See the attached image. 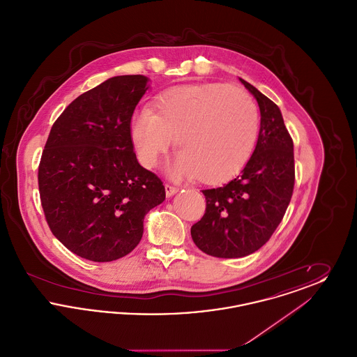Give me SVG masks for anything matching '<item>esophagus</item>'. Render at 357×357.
<instances>
[{
	"instance_id": "obj_1",
	"label": "esophagus",
	"mask_w": 357,
	"mask_h": 357,
	"mask_svg": "<svg viewBox=\"0 0 357 357\" xmlns=\"http://www.w3.org/2000/svg\"><path fill=\"white\" fill-rule=\"evenodd\" d=\"M165 190H166V195H167L169 198L172 197L174 194H176V192H178V187L171 186L169 183H166V185H165Z\"/></svg>"
}]
</instances>
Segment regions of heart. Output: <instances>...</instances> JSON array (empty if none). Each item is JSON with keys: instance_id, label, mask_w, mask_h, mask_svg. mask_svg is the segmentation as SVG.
<instances>
[{"instance_id": "obj_1", "label": "heart", "mask_w": 357, "mask_h": 357, "mask_svg": "<svg viewBox=\"0 0 357 357\" xmlns=\"http://www.w3.org/2000/svg\"><path fill=\"white\" fill-rule=\"evenodd\" d=\"M258 124V108L245 89L221 83L181 85L156 99L155 112L149 108L136 112L131 140L137 160L153 167L175 137L179 153L171 175L218 185L248 162Z\"/></svg>"}]
</instances>
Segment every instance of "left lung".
Here are the masks:
<instances>
[{
	"label": "left lung",
	"mask_w": 357,
	"mask_h": 357,
	"mask_svg": "<svg viewBox=\"0 0 357 357\" xmlns=\"http://www.w3.org/2000/svg\"><path fill=\"white\" fill-rule=\"evenodd\" d=\"M261 112L253 155L241 174L218 188L202 190L206 213L191 237L206 255L239 258L262 248L282 221L294 187L293 140L277 104L243 79Z\"/></svg>",
	"instance_id": "1"
}]
</instances>
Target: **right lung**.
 Returning <instances> with one entry per match:
<instances>
[{
  "label": "right lung",
  "mask_w": 357,
  "mask_h": 357,
  "mask_svg": "<svg viewBox=\"0 0 357 357\" xmlns=\"http://www.w3.org/2000/svg\"><path fill=\"white\" fill-rule=\"evenodd\" d=\"M143 75L115 76L80 95L52 126L38 166L53 236L72 253L109 262L131 253L146 214L162 204V181L142 167L131 140Z\"/></svg>",
  "instance_id": "right-lung-1"
}]
</instances>
